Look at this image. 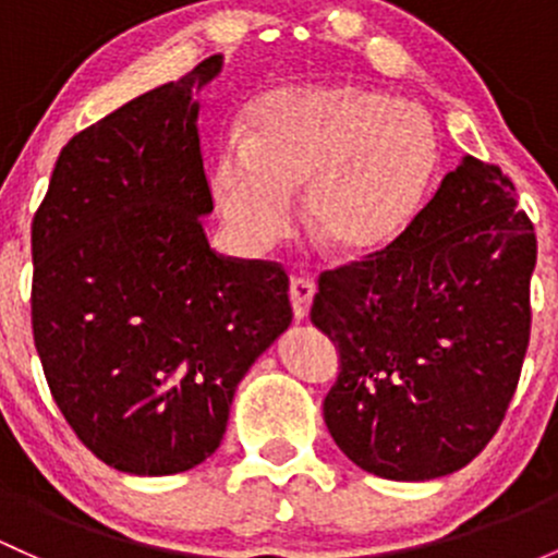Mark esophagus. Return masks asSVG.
I'll use <instances>...</instances> for the list:
<instances>
[{"label":"esophagus","instance_id":"1","mask_svg":"<svg viewBox=\"0 0 558 558\" xmlns=\"http://www.w3.org/2000/svg\"><path fill=\"white\" fill-rule=\"evenodd\" d=\"M314 295H316V284H314V281L292 279V284H290V303H292V311H295V319L298 322L308 319V311H311V303H314Z\"/></svg>","mask_w":558,"mask_h":558}]
</instances>
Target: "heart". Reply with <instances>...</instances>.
I'll use <instances>...</instances> for the list:
<instances>
[{
	"mask_svg": "<svg viewBox=\"0 0 558 558\" xmlns=\"http://www.w3.org/2000/svg\"><path fill=\"white\" fill-rule=\"evenodd\" d=\"M439 137L417 104L375 87H279L244 117L242 143L226 137L209 167V194L247 253L284 236L292 196L303 229L340 260L380 253L423 207Z\"/></svg>",
	"mask_w": 558,
	"mask_h": 558,
	"instance_id": "1",
	"label": "heart"
}]
</instances>
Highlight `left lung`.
<instances>
[{
  "instance_id": "obj_1",
  "label": "left lung",
  "mask_w": 558,
  "mask_h": 558,
  "mask_svg": "<svg viewBox=\"0 0 558 558\" xmlns=\"http://www.w3.org/2000/svg\"><path fill=\"white\" fill-rule=\"evenodd\" d=\"M535 260L513 183L465 154L397 242L322 274L311 322L340 351L325 423L351 463L425 482L487 447L530 343Z\"/></svg>"
}]
</instances>
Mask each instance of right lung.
<instances>
[{"label":"right lung","mask_w":558,"mask_h":558,"mask_svg":"<svg viewBox=\"0 0 558 558\" xmlns=\"http://www.w3.org/2000/svg\"><path fill=\"white\" fill-rule=\"evenodd\" d=\"M209 56L63 146L34 215L32 325L58 410L95 458L170 476L220 447L236 386L292 322L290 279L220 257L199 98Z\"/></svg>","instance_id":"right-lung-1"}]
</instances>
